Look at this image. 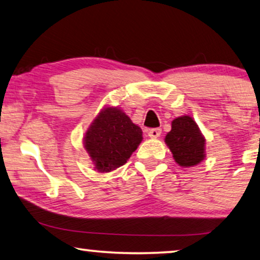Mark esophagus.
Listing matches in <instances>:
<instances>
[{
  "mask_svg": "<svg viewBox=\"0 0 260 260\" xmlns=\"http://www.w3.org/2000/svg\"><path fill=\"white\" fill-rule=\"evenodd\" d=\"M147 134H148L149 138L152 139H156L161 135V128H152L147 131Z\"/></svg>",
  "mask_w": 260,
  "mask_h": 260,
  "instance_id": "1",
  "label": "esophagus"
}]
</instances>
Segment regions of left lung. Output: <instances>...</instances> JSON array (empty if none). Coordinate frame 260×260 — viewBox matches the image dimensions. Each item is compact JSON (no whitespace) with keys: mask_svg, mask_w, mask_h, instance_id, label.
<instances>
[{"mask_svg":"<svg viewBox=\"0 0 260 260\" xmlns=\"http://www.w3.org/2000/svg\"><path fill=\"white\" fill-rule=\"evenodd\" d=\"M166 143L181 167H192L205 157V139L197 123L189 115L173 120L172 131L166 135Z\"/></svg>","mask_w":260,"mask_h":260,"instance_id":"obj_1","label":"left lung"}]
</instances>
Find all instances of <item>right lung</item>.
<instances>
[{
	"label": "right lung",
	"instance_id": "right-lung-1",
	"mask_svg": "<svg viewBox=\"0 0 260 260\" xmlns=\"http://www.w3.org/2000/svg\"><path fill=\"white\" fill-rule=\"evenodd\" d=\"M142 141V131L118 107L100 112L84 137V147L99 172L125 165Z\"/></svg>",
	"mask_w": 260,
	"mask_h": 260
}]
</instances>
